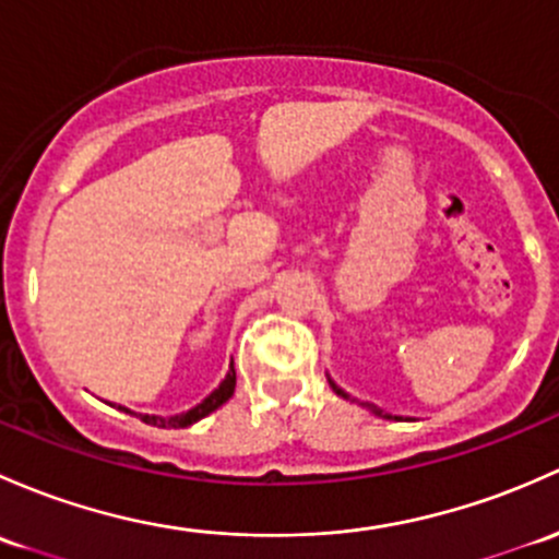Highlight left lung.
Instances as JSON below:
<instances>
[{
    "label": "left lung",
    "mask_w": 559,
    "mask_h": 559,
    "mask_svg": "<svg viewBox=\"0 0 559 559\" xmlns=\"http://www.w3.org/2000/svg\"><path fill=\"white\" fill-rule=\"evenodd\" d=\"M332 388H334V391H337V393H343V391H340V388L334 385V383H332ZM343 396H345V393H343ZM374 413H378V415H383V413H380V409H374ZM385 418H391V415H385Z\"/></svg>",
    "instance_id": "obj_1"
}]
</instances>
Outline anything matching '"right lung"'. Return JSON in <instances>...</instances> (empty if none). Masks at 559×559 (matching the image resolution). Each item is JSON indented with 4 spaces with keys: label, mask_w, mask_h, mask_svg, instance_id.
<instances>
[{
    "label": "right lung",
    "mask_w": 559,
    "mask_h": 559,
    "mask_svg": "<svg viewBox=\"0 0 559 559\" xmlns=\"http://www.w3.org/2000/svg\"><path fill=\"white\" fill-rule=\"evenodd\" d=\"M233 393H235V369L230 367V372H227V378L222 380L219 388H214V391H211L209 396L198 404V407L187 409V413L171 415V418H160V415H141V420L150 423V426H157V428H187V426H192L195 420L205 418L209 413H214L216 407H222V404H225Z\"/></svg>",
    "instance_id": "obj_1"
}]
</instances>
